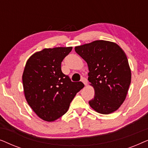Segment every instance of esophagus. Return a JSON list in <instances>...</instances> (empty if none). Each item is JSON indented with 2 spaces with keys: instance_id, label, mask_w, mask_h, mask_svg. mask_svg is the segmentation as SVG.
Returning <instances> with one entry per match:
<instances>
[{
  "instance_id": "esophagus-1",
  "label": "esophagus",
  "mask_w": 148,
  "mask_h": 148,
  "mask_svg": "<svg viewBox=\"0 0 148 148\" xmlns=\"http://www.w3.org/2000/svg\"><path fill=\"white\" fill-rule=\"evenodd\" d=\"M81 81H82V82L83 83H84V84L85 85V86H86L87 84H88V81H87L86 78H85V77H82V79H81Z\"/></svg>"
}]
</instances>
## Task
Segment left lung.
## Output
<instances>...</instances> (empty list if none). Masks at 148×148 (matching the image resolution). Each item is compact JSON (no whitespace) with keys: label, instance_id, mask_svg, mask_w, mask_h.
Returning a JSON list of instances; mask_svg holds the SVG:
<instances>
[{"label":"left lung","instance_id":"8db88e82","mask_svg":"<svg viewBox=\"0 0 148 148\" xmlns=\"http://www.w3.org/2000/svg\"><path fill=\"white\" fill-rule=\"evenodd\" d=\"M75 50L90 71L88 80L95 91L90 106L103 114L116 111L126 98L131 80L125 52L118 44L105 40L75 46Z\"/></svg>","mask_w":148,"mask_h":148}]
</instances>
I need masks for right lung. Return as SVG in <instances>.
<instances>
[{
	"mask_svg": "<svg viewBox=\"0 0 148 148\" xmlns=\"http://www.w3.org/2000/svg\"><path fill=\"white\" fill-rule=\"evenodd\" d=\"M72 47L44 48L30 56L22 81L26 100L42 120L52 122L67 112L77 93L84 87L62 73L61 62Z\"/></svg>",
	"mask_w": 148,
	"mask_h": 148,
	"instance_id": "right-lung-1",
	"label": "right lung"
}]
</instances>
